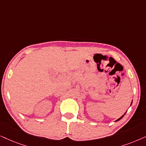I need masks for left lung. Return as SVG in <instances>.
Instances as JSON below:
<instances>
[{
    "label": "left lung",
    "mask_w": 146,
    "mask_h": 146,
    "mask_svg": "<svg viewBox=\"0 0 146 146\" xmlns=\"http://www.w3.org/2000/svg\"><path fill=\"white\" fill-rule=\"evenodd\" d=\"M131 104H132V102H131ZM125 113H124V114H123V115H122V116H121V117H119V118H118V119H117V120H116V121H119V119H121V118H122V117H123V116H124V115H125Z\"/></svg>",
    "instance_id": "left-lung-1"
}]
</instances>
